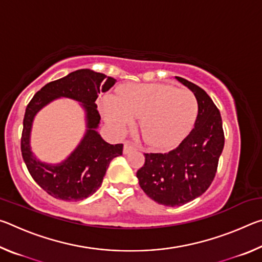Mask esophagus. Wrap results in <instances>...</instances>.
Returning a JSON list of instances; mask_svg holds the SVG:
<instances>
[{
  "label": "esophagus",
  "mask_w": 262,
  "mask_h": 262,
  "mask_svg": "<svg viewBox=\"0 0 262 262\" xmlns=\"http://www.w3.org/2000/svg\"><path fill=\"white\" fill-rule=\"evenodd\" d=\"M133 150H135V148L133 147L130 143H127V142H126L125 145H123V154L127 155V154H129L130 151H133Z\"/></svg>",
  "instance_id": "obj_1"
}]
</instances>
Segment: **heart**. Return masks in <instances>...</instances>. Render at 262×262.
Returning <instances> with one entry per match:
<instances>
[{
    "label": "heart",
    "instance_id": "b5f03b06",
    "mask_svg": "<svg viewBox=\"0 0 262 262\" xmlns=\"http://www.w3.org/2000/svg\"><path fill=\"white\" fill-rule=\"evenodd\" d=\"M198 100L192 91L170 84H127L119 96L106 95L100 100L105 121L122 133L140 117L142 136L158 149L171 148L184 140L198 117Z\"/></svg>",
    "mask_w": 262,
    "mask_h": 262
}]
</instances>
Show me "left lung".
I'll use <instances>...</instances> for the list:
<instances>
[{
  "instance_id": "left-lung-1",
  "label": "left lung",
  "mask_w": 262,
  "mask_h": 262,
  "mask_svg": "<svg viewBox=\"0 0 262 262\" xmlns=\"http://www.w3.org/2000/svg\"><path fill=\"white\" fill-rule=\"evenodd\" d=\"M176 79L193 92L198 117L193 129L166 154H145L136 177L143 192L159 205L179 207L206 192L214 180L224 147L219 108L205 90L187 79Z\"/></svg>"
}]
</instances>
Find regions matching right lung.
<instances>
[{
  "label": "right lung",
  "mask_w": 262,
  "mask_h": 262,
  "mask_svg": "<svg viewBox=\"0 0 262 262\" xmlns=\"http://www.w3.org/2000/svg\"><path fill=\"white\" fill-rule=\"evenodd\" d=\"M117 79L91 69H79L40 89L28 105L21 134V156L35 183L64 201H81L97 192L113 158L121 156L123 144H110L98 133L100 115L97 111L98 94L112 88ZM60 98L77 101L84 111L86 132L73 151L60 163L41 162L30 148V133L36 115Z\"/></svg>",
  "instance_id": "obj_1"
}]
</instances>
